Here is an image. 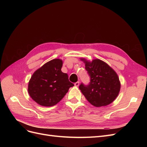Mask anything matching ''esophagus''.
I'll list each match as a JSON object with an SVG mask.
<instances>
[{
  "mask_svg": "<svg viewBox=\"0 0 147 147\" xmlns=\"http://www.w3.org/2000/svg\"><path fill=\"white\" fill-rule=\"evenodd\" d=\"M79 84H80V83H79V82H77L76 83H75V86H79Z\"/></svg>",
  "mask_w": 147,
  "mask_h": 147,
  "instance_id": "1",
  "label": "esophagus"
}]
</instances>
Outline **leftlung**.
<instances>
[{"label": "left lung", "mask_w": 147, "mask_h": 147, "mask_svg": "<svg viewBox=\"0 0 147 147\" xmlns=\"http://www.w3.org/2000/svg\"><path fill=\"white\" fill-rule=\"evenodd\" d=\"M90 78L88 84L79 86L88 101L97 107L107 105L117 98L120 82L117 73L104 61L94 59L89 62L82 59Z\"/></svg>", "instance_id": "8db88e82"}]
</instances>
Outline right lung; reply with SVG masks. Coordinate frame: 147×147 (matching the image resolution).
Returning a JSON list of instances; mask_svg holds the SVG:
<instances>
[{"label": "right lung", "mask_w": 147, "mask_h": 147, "mask_svg": "<svg viewBox=\"0 0 147 147\" xmlns=\"http://www.w3.org/2000/svg\"><path fill=\"white\" fill-rule=\"evenodd\" d=\"M63 61L55 59L37 70L29 82L30 96L39 105L51 107L63 98L74 84L69 80L68 75L61 71Z\"/></svg>", "instance_id": "obj_1"}]
</instances>
